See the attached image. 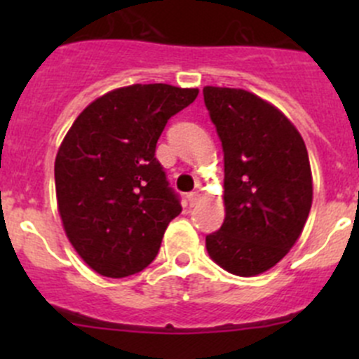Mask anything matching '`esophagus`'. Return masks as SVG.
I'll return each instance as SVG.
<instances>
[{
    "label": "esophagus",
    "mask_w": 359,
    "mask_h": 359,
    "mask_svg": "<svg viewBox=\"0 0 359 359\" xmlns=\"http://www.w3.org/2000/svg\"><path fill=\"white\" fill-rule=\"evenodd\" d=\"M200 196H201V194L198 193V191H193V193L187 194V201H189L191 206H194L198 201H200Z\"/></svg>",
    "instance_id": "obj_1"
}]
</instances>
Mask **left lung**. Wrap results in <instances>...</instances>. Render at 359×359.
Wrapping results in <instances>:
<instances>
[{
    "label": "left lung",
    "mask_w": 359,
    "mask_h": 359,
    "mask_svg": "<svg viewBox=\"0 0 359 359\" xmlns=\"http://www.w3.org/2000/svg\"><path fill=\"white\" fill-rule=\"evenodd\" d=\"M224 151L226 219L206 236L208 255L227 273L255 276L299 240L313 175L302 137L273 104L241 88H203Z\"/></svg>",
    "instance_id": "left-lung-1"
}]
</instances>
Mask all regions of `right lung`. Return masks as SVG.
I'll return each mask as SVG.
<instances>
[{
    "label": "right lung",
    "mask_w": 359,
    "mask_h": 359,
    "mask_svg": "<svg viewBox=\"0 0 359 359\" xmlns=\"http://www.w3.org/2000/svg\"><path fill=\"white\" fill-rule=\"evenodd\" d=\"M198 88L154 83L112 90L76 118L55 158V191L64 229L95 273L125 278L158 255L180 212L158 161L166 123L194 102Z\"/></svg>",
    "instance_id": "right-lung-1"
}]
</instances>
